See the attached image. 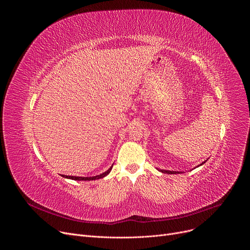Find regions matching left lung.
Listing matches in <instances>:
<instances>
[{"label":"left lung","mask_w":250,"mask_h":250,"mask_svg":"<svg viewBox=\"0 0 250 250\" xmlns=\"http://www.w3.org/2000/svg\"><path fill=\"white\" fill-rule=\"evenodd\" d=\"M207 161V160H206ZM206 161H204V162H202L200 165H198L197 167H199V166H201V165H203L204 163H206ZM162 173H167V174H179V173H182V172H179V171H169V170H160Z\"/></svg>","instance_id":"obj_1"}]
</instances>
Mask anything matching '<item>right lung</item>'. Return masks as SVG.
Returning <instances> with one entry per match:
<instances>
[{"mask_svg": "<svg viewBox=\"0 0 250 250\" xmlns=\"http://www.w3.org/2000/svg\"><path fill=\"white\" fill-rule=\"evenodd\" d=\"M113 168V165L106 170L105 172L100 174V175H97V176H93V177H78V176H66V175H62V177L64 178H67V179H71V180H76V181H91V180H97V179H101V178H104V176L108 175L111 170Z\"/></svg>", "mask_w": 250, "mask_h": 250, "instance_id": "obj_1", "label": "right lung"}]
</instances>
